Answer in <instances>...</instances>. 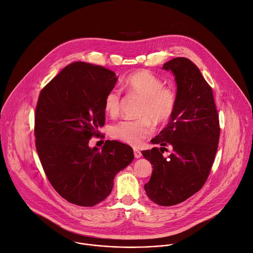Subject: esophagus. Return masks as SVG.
Instances as JSON below:
<instances>
[{
    "instance_id": "obj_1",
    "label": "esophagus",
    "mask_w": 253,
    "mask_h": 253,
    "mask_svg": "<svg viewBox=\"0 0 253 253\" xmlns=\"http://www.w3.org/2000/svg\"><path fill=\"white\" fill-rule=\"evenodd\" d=\"M134 156H135V158H140L141 156H142V154H141V151L140 150H138V149H134Z\"/></svg>"
}]
</instances>
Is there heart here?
I'll use <instances>...</instances> for the list:
<instances>
[{
  "label": "heart",
  "instance_id": "1",
  "mask_svg": "<svg viewBox=\"0 0 253 253\" xmlns=\"http://www.w3.org/2000/svg\"><path fill=\"white\" fill-rule=\"evenodd\" d=\"M124 87L143 99L140 116L137 120H123L111 127V136L133 146H138L145 138L154 132V125L167 122L172 116L176 94L173 90L163 87V82L148 71H138L129 75ZM121 105V91L113 88L104 98V110L110 116L118 114Z\"/></svg>",
  "mask_w": 253,
  "mask_h": 253
}]
</instances>
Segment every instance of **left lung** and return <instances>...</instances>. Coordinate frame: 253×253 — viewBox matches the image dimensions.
I'll use <instances>...</instances> for the list:
<instances>
[{
  "mask_svg": "<svg viewBox=\"0 0 253 253\" xmlns=\"http://www.w3.org/2000/svg\"><path fill=\"white\" fill-rule=\"evenodd\" d=\"M177 86L176 105L169 123L151 140L173 152L163 157L154 147L142 152L153 171L144 185L156 204L171 206L183 202L204 185L214 162L219 141V119L211 87L189 59L178 57L166 62Z\"/></svg>",
  "mask_w": 253,
  "mask_h": 253,
  "instance_id": "obj_1",
  "label": "left lung"
}]
</instances>
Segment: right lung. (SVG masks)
<instances>
[{
	"label": "right lung",
	"instance_id": "add662e5",
	"mask_svg": "<svg viewBox=\"0 0 253 253\" xmlns=\"http://www.w3.org/2000/svg\"><path fill=\"white\" fill-rule=\"evenodd\" d=\"M114 72L74 62L41 91L35 115L36 148L54 189L67 201L94 206L109 195L115 175L134 159L130 146L107 140L89 146L104 126V98L116 85Z\"/></svg>",
	"mask_w": 253,
	"mask_h": 253
}]
</instances>
